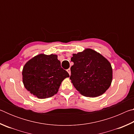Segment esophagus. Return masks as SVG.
<instances>
[{"label":"esophagus","mask_w":134,"mask_h":134,"mask_svg":"<svg viewBox=\"0 0 134 134\" xmlns=\"http://www.w3.org/2000/svg\"><path fill=\"white\" fill-rule=\"evenodd\" d=\"M67 72H69V74L70 75V74H71V70H70V69H68V70H67Z\"/></svg>","instance_id":"esophagus-1"}]
</instances>
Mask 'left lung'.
Listing matches in <instances>:
<instances>
[{
	"mask_svg": "<svg viewBox=\"0 0 134 134\" xmlns=\"http://www.w3.org/2000/svg\"><path fill=\"white\" fill-rule=\"evenodd\" d=\"M71 83L81 94L95 97L103 94L112 81V68L105 57L90 48L73 54Z\"/></svg>",
	"mask_w": 134,
	"mask_h": 134,
	"instance_id": "1",
	"label": "left lung"
}]
</instances>
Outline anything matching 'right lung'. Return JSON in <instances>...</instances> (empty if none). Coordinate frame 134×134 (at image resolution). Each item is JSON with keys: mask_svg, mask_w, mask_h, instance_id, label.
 I'll return each instance as SVG.
<instances>
[{"mask_svg": "<svg viewBox=\"0 0 134 134\" xmlns=\"http://www.w3.org/2000/svg\"><path fill=\"white\" fill-rule=\"evenodd\" d=\"M69 76L61 67L55 54H38L29 60L22 70L25 87L39 99L48 98L57 93L61 83Z\"/></svg>", "mask_w": 134, "mask_h": 134, "instance_id": "right-lung-1", "label": "right lung"}]
</instances>
